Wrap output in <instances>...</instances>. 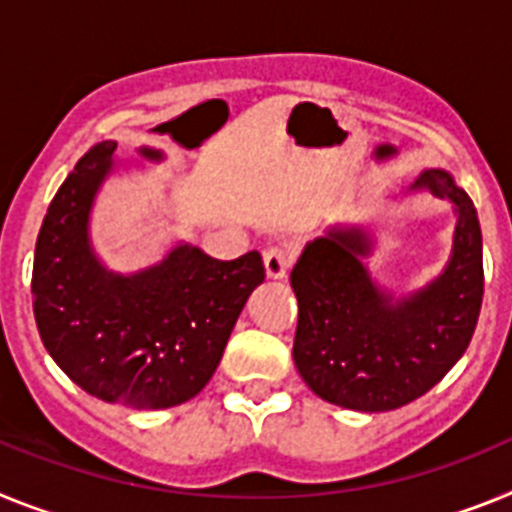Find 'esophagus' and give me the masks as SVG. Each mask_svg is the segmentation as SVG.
Here are the masks:
<instances>
[{"mask_svg": "<svg viewBox=\"0 0 512 512\" xmlns=\"http://www.w3.org/2000/svg\"><path fill=\"white\" fill-rule=\"evenodd\" d=\"M291 252L283 250V247H268L262 252V265H265V275L270 281H283L288 275V268H291Z\"/></svg>", "mask_w": 512, "mask_h": 512, "instance_id": "34e87169", "label": "esophagus"}]
</instances>
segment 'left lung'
Instances as JSON below:
<instances>
[{
    "instance_id": "obj_1",
    "label": "left lung",
    "mask_w": 512,
    "mask_h": 512,
    "mask_svg": "<svg viewBox=\"0 0 512 512\" xmlns=\"http://www.w3.org/2000/svg\"><path fill=\"white\" fill-rule=\"evenodd\" d=\"M430 193L456 213L446 268L417 291L394 296L366 260L376 239L361 224H332L291 270L299 299L293 363L324 402L389 412L433 389L456 366L482 309V229L451 172L425 170L410 193Z\"/></svg>"
}]
</instances>
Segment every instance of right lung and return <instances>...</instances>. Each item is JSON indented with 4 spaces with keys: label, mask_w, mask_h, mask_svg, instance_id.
Instances as JSON below:
<instances>
[{
    "label": "right lung",
    "mask_w": 512,
    "mask_h": 512,
    "mask_svg": "<svg viewBox=\"0 0 512 512\" xmlns=\"http://www.w3.org/2000/svg\"><path fill=\"white\" fill-rule=\"evenodd\" d=\"M115 146H92L48 206L35 242V324L56 366L87 394L131 410H167L211 381L265 268L255 250L224 262L177 242L157 265L110 270L97 257L90 221L97 193L121 164ZM139 154L164 159L149 146Z\"/></svg>",
    "instance_id": "obj_1"
}]
</instances>
